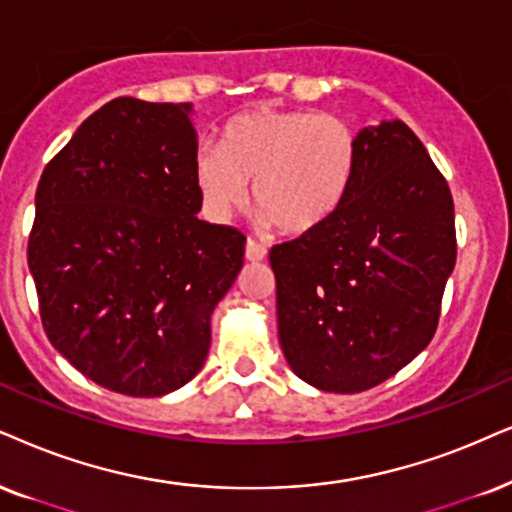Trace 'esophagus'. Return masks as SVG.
Segmentation results:
<instances>
[{
  "label": "esophagus",
  "instance_id": "esophagus-1",
  "mask_svg": "<svg viewBox=\"0 0 512 512\" xmlns=\"http://www.w3.org/2000/svg\"><path fill=\"white\" fill-rule=\"evenodd\" d=\"M264 257H267V248H264L262 243L252 241L248 238V243H245V260L248 262H262Z\"/></svg>",
  "mask_w": 512,
  "mask_h": 512
}]
</instances>
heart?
Segmentation results:
<instances>
[{
  "label": "heart",
  "instance_id": "b5f03b06",
  "mask_svg": "<svg viewBox=\"0 0 512 512\" xmlns=\"http://www.w3.org/2000/svg\"><path fill=\"white\" fill-rule=\"evenodd\" d=\"M359 167V137L338 115L255 108L231 118L217 146H200L193 177L205 210L224 222L245 203L290 236L326 224L345 203Z\"/></svg>",
  "mask_w": 512,
  "mask_h": 512
}]
</instances>
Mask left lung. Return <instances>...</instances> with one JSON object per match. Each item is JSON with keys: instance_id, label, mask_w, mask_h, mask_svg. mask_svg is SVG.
<instances>
[{"instance_id": "1", "label": "left lung", "mask_w": 512, "mask_h": 512, "mask_svg": "<svg viewBox=\"0 0 512 512\" xmlns=\"http://www.w3.org/2000/svg\"><path fill=\"white\" fill-rule=\"evenodd\" d=\"M345 203L269 252L278 342L297 378L354 394L430 345L456 264L454 198L401 120L364 127Z\"/></svg>"}]
</instances>
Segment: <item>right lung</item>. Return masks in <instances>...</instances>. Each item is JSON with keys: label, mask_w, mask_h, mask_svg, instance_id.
I'll return each instance as SVG.
<instances>
[{"label": "right lung", "mask_w": 512, "mask_h": 512, "mask_svg": "<svg viewBox=\"0 0 512 512\" xmlns=\"http://www.w3.org/2000/svg\"><path fill=\"white\" fill-rule=\"evenodd\" d=\"M191 103L120 96L44 167L28 267L44 331L77 371L129 397L198 375L245 236L198 219Z\"/></svg>", "instance_id": "1"}]
</instances>
